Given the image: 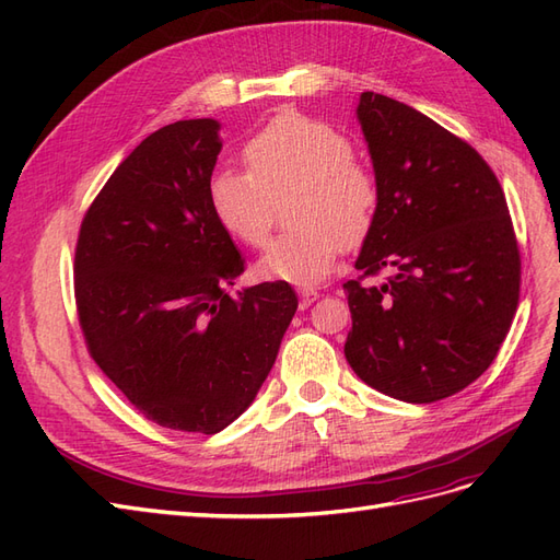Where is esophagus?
Segmentation results:
<instances>
[{
    "instance_id": "34e87169",
    "label": "esophagus",
    "mask_w": 560,
    "mask_h": 560,
    "mask_svg": "<svg viewBox=\"0 0 560 560\" xmlns=\"http://www.w3.org/2000/svg\"><path fill=\"white\" fill-rule=\"evenodd\" d=\"M299 296H301V308H308L311 303L319 296V292L313 290V287H303V290L299 292Z\"/></svg>"
}]
</instances>
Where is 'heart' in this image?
<instances>
[{"label":"heart","instance_id":"heart-1","mask_svg":"<svg viewBox=\"0 0 560 560\" xmlns=\"http://www.w3.org/2000/svg\"><path fill=\"white\" fill-rule=\"evenodd\" d=\"M243 159L247 173L222 171L208 186L210 210L235 241L261 247L270 233V198L299 189L290 210L296 229L270 243L257 264L264 278L317 284L343 247H360L374 231L378 182L331 124L284 112L245 144Z\"/></svg>","mask_w":560,"mask_h":560}]
</instances>
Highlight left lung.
<instances>
[{"label":"left lung","mask_w":560,"mask_h":560,"mask_svg":"<svg viewBox=\"0 0 560 560\" xmlns=\"http://www.w3.org/2000/svg\"><path fill=\"white\" fill-rule=\"evenodd\" d=\"M358 121L381 202L343 290L346 360L409 404L460 393L493 364L518 306L521 257L502 186L453 132L397 100L362 93ZM387 267L381 285L361 280Z\"/></svg>","instance_id":"8db88e82"}]
</instances>
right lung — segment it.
I'll return each instance as SVG.
<instances>
[{"mask_svg":"<svg viewBox=\"0 0 560 560\" xmlns=\"http://www.w3.org/2000/svg\"><path fill=\"white\" fill-rule=\"evenodd\" d=\"M222 124L151 132L81 222L74 292L89 352L161 428L217 434L257 397L299 299L287 282L226 290L245 259L210 210Z\"/></svg>","mask_w":560,"mask_h":560,"instance_id":"right-lung-1","label":"right lung"}]
</instances>
